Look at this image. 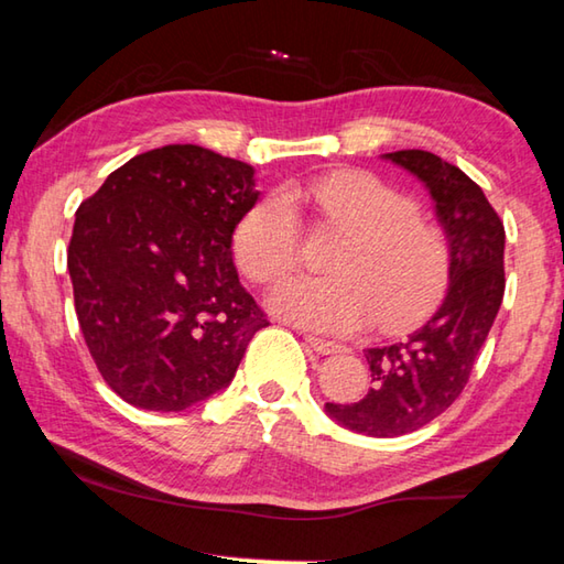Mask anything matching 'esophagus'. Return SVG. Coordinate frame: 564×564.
I'll return each instance as SVG.
<instances>
[{
	"mask_svg": "<svg viewBox=\"0 0 564 564\" xmlns=\"http://www.w3.org/2000/svg\"><path fill=\"white\" fill-rule=\"evenodd\" d=\"M305 343L308 346L321 352V356H333V352H343L346 348L340 346V343H333V340H326V338H316V336H305Z\"/></svg>",
	"mask_w": 564,
	"mask_h": 564,
	"instance_id": "34e87169",
	"label": "esophagus"
}]
</instances>
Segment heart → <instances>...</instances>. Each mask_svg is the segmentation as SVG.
Here are the masks:
<instances>
[{"label":"heart","mask_w":564,"mask_h":564,"mask_svg":"<svg viewBox=\"0 0 564 564\" xmlns=\"http://www.w3.org/2000/svg\"><path fill=\"white\" fill-rule=\"evenodd\" d=\"M328 224L346 231L330 275H291L269 295L275 316L318 333H350L376 318L400 328L433 308L451 275V246L417 216L413 198L368 171H333L295 186ZM301 256V224L285 194H269L234 231V259L248 279L271 283Z\"/></svg>","instance_id":"obj_1"}]
</instances>
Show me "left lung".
I'll return each instance as SVG.
<instances>
[{
    "label": "left lung",
    "mask_w": 564,
    "mask_h": 564,
    "mask_svg": "<svg viewBox=\"0 0 564 564\" xmlns=\"http://www.w3.org/2000/svg\"><path fill=\"white\" fill-rule=\"evenodd\" d=\"M423 181L447 246L451 283L431 321L403 340L368 348L373 388L358 403H326L343 427L370 437L413 433L463 393L505 293V226L482 188L431 151L383 154Z\"/></svg>",
    "instance_id": "obj_1"
}]
</instances>
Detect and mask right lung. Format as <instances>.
Returning <instances> with one entry per match:
<instances>
[{
	"label": "right lung",
	"instance_id": "add662e5",
	"mask_svg": "<svg viewBox=\"0 0 564 564\" xmlns=\"http://www.w3.org/2000/svg\"><path fill=\"white\" fill-rule=\"evenodd\" d=\"M253 166L169 144L111 171L69 241L74 308L101 378L129 405L178 413L224 390L269 326L231 243L259 202Z\"/></svg>",
	"mask_w": 564,
	"mask_h": 564
}]
</instances>
